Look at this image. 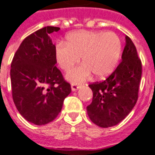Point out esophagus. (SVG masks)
<instances>
[{"instance_id":"obj_1","label":"esophagus","mask_w":155,"mask_h":155,"mask_svg":"<svg viewBox=\"0 0 155 155\" xmlns=\"http://www.w3.org/2000/svg\"><path fill=\"white\" fill-rule=\"evenodd\" d=\"M79 89V85L75 84H71V91H76L77 90Z\"/></svg>"}]
</instances>
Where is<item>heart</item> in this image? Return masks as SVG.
Masks as SVG:
<instances>
[{
    "instance_id": "b5f03b06",
    "label": "heart",
    "mask_w": 155,
    "mask_h": 155,
    "mask_svg": "<svg viewBox=\"0 0 155 155\" xmlns=\"http://www.w3.org/2000/svg\"><path fill=\"white\" fill-rule=\"evenodd\" d=\"M121 50V41L114 32L77 31L67 35L65 45L58 43L55 55L65 71L72 69L81 58L83 64L66 76L69 81L79 84L86 80L91 72L97 78L109 76L117 66Z\"/></svg>"
}]
</instances>
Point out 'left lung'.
Returning a JSON list of instances; mask_svg holds the SVG:
<instances>
[{
	"label": "left lung",
	"mask_w": 155,
	"mask_h": 155,
	"mask_svg": "<svg viewBox=\"0 0 155 155\" xmlns=\"http://www.w3.org/2000/svg\"><path fill=\"white\" fill-rule=\"evenodd\" d=\"M121 58V63L105 80L89 84L93 97L86 110L91 120L100 127L119 124L138 100L142 65L135 45L128 36Z\"/></svg>",
	"instance_id": "left-lung-1"
}]
</instances>
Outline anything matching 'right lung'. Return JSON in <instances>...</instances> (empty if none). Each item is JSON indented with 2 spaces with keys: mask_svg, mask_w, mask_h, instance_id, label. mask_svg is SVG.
I'll list each match as a JSON object with an SVG mask.
<instances>
[{
  "mask_svg": "<svg viewBox=\"0 0 155 155\" xmlns=\"http://www.w3.org/2000/svg\"><path fill=\"white\" fill-rule=\"evenodd\" d=\"M59 29L47 26L27 36L12 60L14 103L25 120L37 126L55 120L71 91L56 66V46L49 36Z\"/></svg>",
  "mask_w": 155,
  "mask_h": 155,
  "instance_id": "obj_1",
  "label": "right lung"
}]
</instances>
